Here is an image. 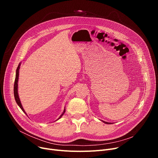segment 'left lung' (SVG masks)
<instances>
[{
	"instance_id": "left-lung-1",
	"label": "left lung",
	"mask_w": 158,
	"mask_h": 158,
	"mask_svg": "<svg viewBox=\"0 0 158 158\" xmlns=\"http://www.w3.org/2000/svg\"><path fill=\"white\" fill-rule=\"evenodd\" d=\"M104 123H107V124H111V123H109V122H105V121H102Z\"/></svg>"
}]
</instances>
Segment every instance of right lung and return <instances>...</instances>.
<instances>
[{
  "label": "right lung",
  "instance_id": "add662e5",
  "mask_svg": "<svg viewBox=\"0 0 158 158\" xmlns=\"http://www.w3.org/2000/svg\"><path fill=\"white\" fill-rule=\"evenodd\" d=\"M20 63L19 64L17 69H16V77H15V84H14V96H15V101L16 102V103H17V104L19 106V107L21 108V110L26 114V111H24L23 107L22 106V104L20 102V98H19V94H18V81H19V69H20ZM65 112V109L64 110V111L63 113L61 114V115L60 116V117H59L60 119L62 116L63 115V114ZM57 119V120H58Z\"/></svg>",
  "mask_w": 158,
  "mask_h": 158
}]
</instances>
